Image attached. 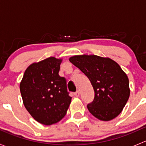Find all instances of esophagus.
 I'll return each instance as SVG.
<instances>
[{
    "label": "esophagus",
    "mask_w": 146,
    "mask_h": 146,
    "mask_svg": "<svg viewBox=\"0 0 146 146\" xmlns=\"http://www.w3.org/2000/svg\"><path fill=\"white\" fill-rule=\"evenodd\" d=\"M74 95H75V97L78 98V97H79V95H80V92H79V91H77V92H75Z\"/></svg>",
    "instance_id": "1"
}]
</instances>
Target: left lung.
I'll use <instances>...</instances> for the list:
<instances>
[{
  "mask_svg": "<svg viewBox=\"0 0 146 146\" xmlns=\"http://www.w3.org/2000/svg\"><path fill=\"white\" fill-rule=\"evenodd\" d=\"M89 78L95 98L88 104L90 112L97 119L108 121L121 112L129 96L127 75L116 61L96 55H76L69 58Z\"/></svg>",
  "mask_w": 146,
  "mask_h": 146,
  "instance_id": "obj_1",
  "label": "left lung"
}]
</instances>
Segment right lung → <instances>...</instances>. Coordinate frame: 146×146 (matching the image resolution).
Here are the masks:
<instances>
[{
    "instance_id": "add662e5",
    "label": "right lung",
    "mask_w": 146,
    "mask_h": 146,
    "mask_svg": "<svg viewBox=\"0 0 146 146\" xmlns=\"http://www.w3.org/2000/svg\"><path fill=\"white\" fill-rule=\"evenodd\" d=\"M62 58L49 57L29 65L20 84L23 104L30 115L44 125H51L66 115L71 102L66 79L58 72Z\"/></svg>"
}]
</instances>
